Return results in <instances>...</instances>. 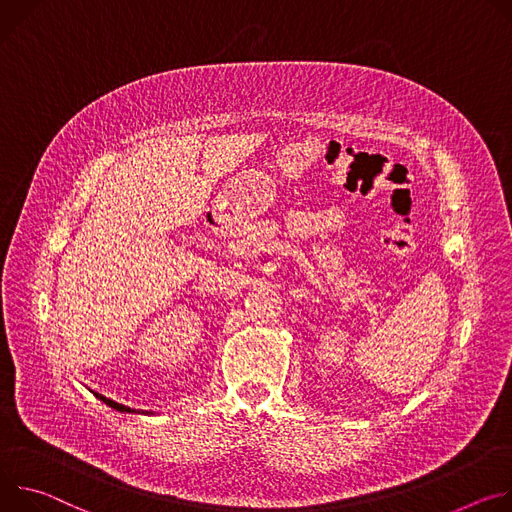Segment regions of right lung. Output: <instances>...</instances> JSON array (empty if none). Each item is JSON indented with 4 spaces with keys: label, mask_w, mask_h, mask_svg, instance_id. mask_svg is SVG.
<instances>
[{
    "label": "right lung",
    "mask_w": 512,
    "mask_h": 512,
    "mask_svg": "<svg viewBox=\"0 0 512 512\" xmlns=\"http://www.w3.org/2000/svg\"><path fill=\"white\" fill-rule=\"evenodd\" d=\"M99 401H103L105 405H109L111 409H116V411H124V413H130L132 409H128V407H124V405H120V403H116V401H111V399H105L103 394H99V392H93Z\"/></svg>",
    "instance_id": "obj_1"
}]
</instances>
